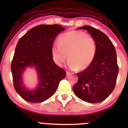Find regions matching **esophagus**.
Returning <instances> with one entry per match:
<instances>
[{"mask_svg":"<svg viewBox=\"0 0 128 128\" xmlns=\"http://www.w3.org/2000/svg\"><path fill=\"white\" fill-rule=\"evenodd\" d=\"M70 73L69 72H68V71H66V75H67V76H69V75H70Z\"/></svg>","mask_w":128,"mask_h":128,"instance_id":"esophagus-1","label":"esophagus"}]
</instances>
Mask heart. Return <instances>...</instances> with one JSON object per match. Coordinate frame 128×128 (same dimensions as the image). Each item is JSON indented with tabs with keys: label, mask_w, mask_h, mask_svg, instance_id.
<instances>
[{
	"label": "heart",
	"mask_w": 128,
	"mask_h": 128,
	"mask_svg": "<svg viewBox=\"0 0 128 128\" xmlns=\"http://www.w3.org/2000/svg\"><path fill=\"white\" fill-rule=\"evenodd\" d=\"M97 50V43L93 37L84 31H71L61 35L59 42L54 45L52 59L56 64L61 66L68 56L70 69L84 70L92 64Z\"/></svg>",
	"instance_id": "heart-1"
}]
</instances>
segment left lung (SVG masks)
<instances>
[{
	"label": "left lung",
	"mask_w": 128,
	"mask_h": 128,
	"mask_svg": "<svg viewBox=\"0 0 128 128\" xmlns=\"http://www.w3.org/2000/svg\"><path fill=\"white\" fill-rule=\"evenodd\" d=\"M78 29L86 30L90 33L96 40L97 50L92 64L77 73L78 82L73 91L86 102H100L111 94L116 84L119 71L116 50L109 38L98 30L88 26Z\"/></svg>",
	"instance_id": "obj_1"
}]
</instances>
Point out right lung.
I'll return each mask as SVG.
<instances>
[{
    "label": "right lung",
    "mask_w": 128,
    "mask_h": 128,
    "mask_svg": "<svg viewBox=\"0 0 128 128\" xmlns=\"http://www.w3.org/2000/svg\"><path fill=\"white\" fill-rule=\"evenodd\" d=\"M66 28L58 24H41L27 31L18 40L11 64L16 91L26 101L41 102L50 98L66 76V71L54 62L52 48L56 36ZM34 66L39 78L35 90H27L22 74L26 67Z\"/></svg>",
    "instance_id": "1"
}]
</instances>
